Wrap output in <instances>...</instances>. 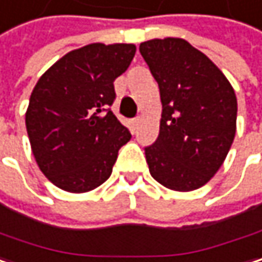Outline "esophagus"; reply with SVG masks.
<instances>
[{
    "instance_id": "34e87169",
    "label": "esophagus",
    "mask_w": 262,
    "mask_h": 262,
    "mask_svg": "<svg viewBox=\"0 0 262 262\" xmlns=\"http://www.w3.org/2000/svg\"><path fill=\"white\" fill-rule=\"evenodd\" d=\"M139 123H140V117H136V119L133 120V125H134V128H136V126H137Z\"/></svg>"
}]
</instances>
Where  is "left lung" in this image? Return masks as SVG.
Returning <instances> with one entry per match:
<instances>
[{
    "label": "left lung",
    "mask_w": 262,
    "mask_h": 262,
    "mask_svg": "<svg viewBox=\"0 0 262 262\" xmlns=\"http://www.w3.org/2000/svg\"><path fill=\"white\" fill-rule=\"evenodd\" d=\"M158 82L160 134L145 149L152 178L166 188L191 191L223 164L237 129V96L223 72L178 37L140 43Z\"/></svg>",
    "instance_id": "1"
}]
</instances>
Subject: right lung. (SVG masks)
Returning <instances> with one entry per match:
<instances>
[{
  "instance_id": "add662e5",
  "label": "right lung",
  "mask_w": 262,
  "mask_h": 262,
  "mask_svg": "<svg viewBox=\"0 0 262 262\" xmlns=\"http://www.w3.org/2000/svg\"><path fill=\"white\" fill-rule=\"evenodd\" d=\"M134 54L133 43H90L57 60L34 85L25 126L36 163L55 187L85 193L110 178L131 139L108 108L113 81Z\"/></svg>"
}]
</instances>
